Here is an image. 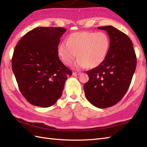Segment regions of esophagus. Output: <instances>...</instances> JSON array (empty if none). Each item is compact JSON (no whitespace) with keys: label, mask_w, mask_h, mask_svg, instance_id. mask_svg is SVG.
<instances>
[{"label":"esophagus","mask_w":147,"mask_h":147,"mask_svg":"<svg viewBox=\"0 0 147 147\" xmlns=\"http://www.w3.org/2000/svg\"><path fill=\"white\" fill-rule=\"evenodd\" d=\"M80 74H81V73H80V72H75V71L73 73V75H74H74H80Z\"/></svg>","instance_id":"esophagus-1"}]
</instances>
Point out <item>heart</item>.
<instances>
[{"label": "heart", "mask_w": 147, "mask_h": 147, "mask_svg": "<svg viewBox=\"0 0 147 147\" xmlns=\"http://www.w3.org/2000/svg\"><path fill=\"white\" fill-rule=\"evenodd\" d=\"M110 40L102 32H79L70 34L66 42H61L57 54L64 64L70 66L79 57L75 67H96L103 62L108 53Z\"/></svg>", "instance_id": "obj_1"}]
</instances>
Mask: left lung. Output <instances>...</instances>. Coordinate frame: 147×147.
Returning <instances> with one entry per match:
<instances>
[{
    "instance_id": "left-lung-1",
    "label": "left lung",
    "mask_w": 147,
    "mask_h": 147,
    "mask_svg": "<svg viewBox=\"0 0 147 147\" xmlns=\"http://www.w3.org/2000/svg\"><path fill=\"white\" fill-rule=\"evenodd\" d=\"M107 32L110 47L100 65L88 71L89 81L84 84L88 101L99 108L114 106L127 93L136 66V57L131 39L111 26L98 27Z\"/></svg>"
}]
</instances>
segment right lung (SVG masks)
<instances>
[{
	"label": "right lung",
	"instance_id": "obj_1",
	"mask_svg": "<svg viewBox=\"0 0 147 147\" xmlns=\"http://www.w3.org/2000/svg\"><path fill=\"white\" fill-rule=\"evenodd\" d=\"M63 27H38L26 33L13 50L12 68L20 91L37 107L53 105L62 94L72 71L57 54Z\"/></svg>",
	"mask_w": 147,
	"mask_h": 147
}]
</instances>
